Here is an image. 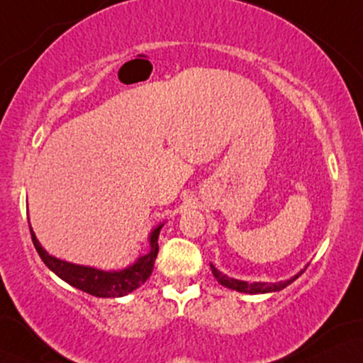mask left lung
Wrapping results in <instances>:
<instances>
[{"instance_id":"obj_1","label":"left lung","mask_w":363,"mask_h":363,"mask_svg":"<svg viewBox=\"0 0 363 363\" xmlns=\"http://www.w3.org/2000/svg\"><path fill=\"white\" fill-rule=\"evenodd\" d=\"M211 272H213L214 278L218 279L219 283L223 284V286L229 288V290H236L240 293H250V295H258V293H273V291H279L283 290V288H286L288 284L295 281V279L300 277L301 273L300 272L295 277L290 278V279H284V281H278V283H264V281H241V279H236V278H229L228 274H224L219 272L218 268H216L214 264H211Z\"/></svg>"}]
</instances>
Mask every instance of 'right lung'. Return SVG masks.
<instances>
[{
	"label": "right lung",
	"mask_w": 363,
	"mask_h": 363,
	"mask_svg": "<svg viewBox=\"0 0 363 363\" xmlns=\"http://www.w3.org/2000/svg\"><path fill=\"white\" fill-rule=\"evenodd\" d=\"M162 226L164 223L159 224L157 228H154L152 231H150L149 253L139 256V258H137L130 266H127V268L112 269V272L91 268V266L68 263V261L55 258V256L50 255L48 251L40 245V241L36 240L31 226L30 233L41 261H43L58 278H62L63 281L72 284L73 288H79V290L89 293V295L99 298H121L137 290L140 284L147 281V278L154 269V261L157 258L159 253L157 240Z\"/></svg>",
	"instance_id": "right-lung-1"
}]
</instances>
